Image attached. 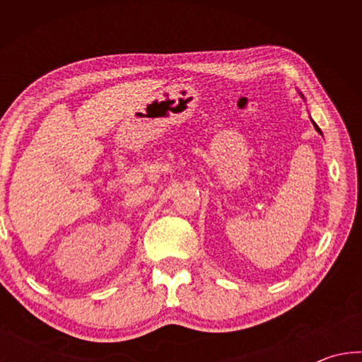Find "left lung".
<instances>
[{
    "label": "left lung",
    "mask_w": 362,
    "mask_h": 362,
    "mask_svg": "<svg viewBox=\"0 0 362 362\" xmlns=\"http://www.w3.org/2000/svg\"><path fill=\"white\" fill-rule=\"evenodd\" d=\"M300 95H302V99H305V97H303V94H300ZM311 122H313V126H315V129H316V131H317V132H320V134H321V136H322V132H321V129H320V126H317V124H316V122H315V121H313V119H311Z\"/></svg>",
    "instance_id": "1"
}]
</instances>
